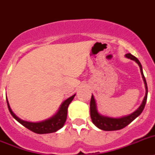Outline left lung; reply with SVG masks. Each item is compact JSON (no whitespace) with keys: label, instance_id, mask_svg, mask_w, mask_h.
Listing matches in <instances>:
<instances>
[{"label":"left lung","instance_id":"8db88e82","mask_svg":"<svg viewBox=\"0 0 155 155\" xmlns=\"http://www.w3.org/2000/svg\"><path fill=\"white\" fill-rule=\"evenodd\" d=\"M126 57L127 58H130V60H133L135 62H137L138 64L140 67V72H141L142 78H143V80L144 81L145 84V88H146V94H145L144 98L143 100V102L140 105L139 108L137 109L134 113H133L132 114L129 115L127 116H124V117H122V118L119 119H114V118H109V117H105V116H102L98 113V111L96 109V104H95V101H94V98L93 97V95H91V102H90V114H91V119L92 120V123L96 126L98 128L101 129L102 130L105 131H113V130H121V129L124 128V127H127V125L130 124L131 122L134 121L135 119L138 116L140 115V113L143 112V109L145 107V104L147 102V82H146V79H145V77L143 75V70H142V66L140 63V61H138V59L137 57H135L134 56H133L130 53H127L126 54Z\"/></svg>","mask_w":155,"mask_h":155}]
</instances>
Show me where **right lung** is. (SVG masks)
I'll return each instance as SVG.
<instances>
[{
  "instance_id": "1",
  "label": "right lung",
  "mask_w": 155,
  "mask_h": 155,
  "mask_svg": "<svg viewBox=\"0 0 155 155\" xmlns=\"http://www.w3.org/2000/svg\"><path fill=\"white\" fill-rule=\"evenodd\" d=\"M74 96L75 94H74L71 97H70L69 98L65 100L63 102L61 108H60V109H59V111L57 112V113L55 116H53L52 118L49 119V120H45V121L42 122H39V123H30V122L24 121V120L19 119L12 112V109H11L8 100H7V104H8V109H9V112L12 114V116L18 123H20L21 125L24 126L25 127H26L27 129H28L29 130L32 131V132L35 133V134H50V133L56 132V131L60 130L64 126V123H65L66 120H67L68 105L71 103V101L73 100Z\"/></svg>"
}]
</instances>
